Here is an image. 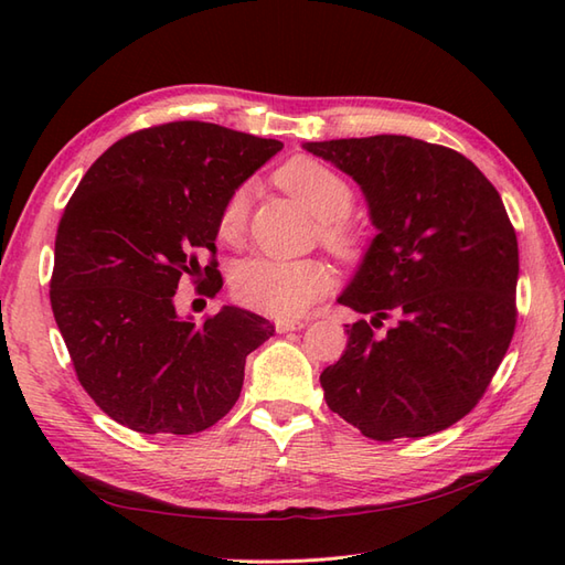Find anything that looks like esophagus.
Instances as JSON below:
<instances>
[{
	"label": "esophagus",
	"instance_id": "34e87169",
	"mask_svg": "<svg viewBox=\"0 0 565 565\" xmlns=\"http://www.w3.org/2000/svg\"><path fill=\"white\" fill-rule=\"evenodd\" d=\"M307 326V321H299V319H280L275 321V328H278V333H292V330H301Z\"/></svg>",
	"mask_w": 565,
	"mask_h": 565
}]
</instances>
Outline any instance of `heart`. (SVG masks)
Instances as JSON below:
<instances>
[{"instance_id":"heart-1","label":"heart","mask_w":565,"mask_h":565,"mask_svg":"<svg viewBox=\"0 0 565 565\" xmlns=\"http://www.w3.org/2000/svg\"><path fill=\"white\" fill-rule=\"evenodd\" d=\"M278 184L295 196L305 209L321 220V239L335 254H354L360 246V232L348 223L354 191L345 177L311 158H295L285 162L275 174ZM249 213V186H237L223 203L217 215V239L235 246L242 242ZM330 287V273L313 258L285 260L270 256H254L232 273V292L244 307L275 319H297L307 313Z\"/></svg>"}]
</instances>
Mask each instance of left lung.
Returning a JSON list of instances; mask_svg holds the SVG:
<instances>
[{"label":"left lung","mask_w":565,"mask_h":565,"mask_svg":"<svg viewBox=\"0 0 565 565\" xmlns=\"http://www.w3.org/2000/svg\"><path fill=\"white\" fill-rule=\"evenodd\" d=\"M362 186L371 242L338 297L371 321L323 369L328 407L374 441L448 429L479 401L515 330L518 237L499 191L458 150L409 136L305 143ZM394 326L386 337L374 327Z\"/></svg>","instance_id":"8db88e82"}]
</instances>
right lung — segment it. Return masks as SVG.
Listing matches in <instances>:
<instances>
[{"mask_svg":"<svg viewBox=\"0 0 565 565\" xmlns=\"http://www.w3.org/2000/svg\"><path fill=\"white\" fill-rule=\"evenodd\" d=\"M282 148L209 121L134 131L90 164L54 239L50 305L81 386L141 434H199L235 407L246 354L275 333L264 316L223 307L194 323L174 295L223 287L215 254L227 196Z\"/></svg>","mask_w":565,"mask_h":565,"instance_id":"obj_1","label":"right lung"}]
</instances>
